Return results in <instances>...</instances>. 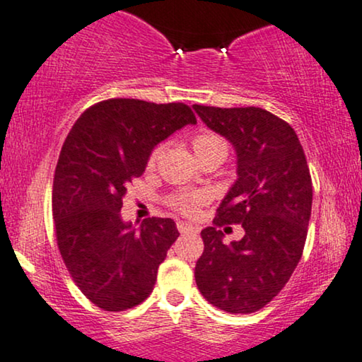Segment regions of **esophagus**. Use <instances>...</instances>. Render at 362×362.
<instances>
[{
  "label": "esophagus",
  "instance_id": "1",
  "mask_svg": "<svg viewBox=\"0 0 362 362\" xmlns=\"http://www.w3.org/2000/svg\"><path fill=\"white\" fill-rule=\"evenodd\" d=\"M176 228L180 233H198V228H194L192 224L185 223V221H177Z\"/></svg>",
  "mask_w": 362,
  "mask_h": 362
}]
</instances>
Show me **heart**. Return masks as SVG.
I'll return each mask as SVG.
<instances>
[{
  "mask_svg": "<svg viewBox=\"0 0 362 362\" xmlns=\"http://www.w3.org/2000/svg\"><path fill=\"white\" fill-rule=\"evenodd\" d=\"M192 148H194V153H204L211 151V149H223V151H228L226 143H224L223 138H219L218 134L214 133H201L192 139ZM159 153H161V148L153 149L151 156H149V164L156 163L159 158ZM206 201L204 192H176L170 198V204L173 208L181 211V213H194V209L198 208L199 204H203Z\"/></svg>",
  "mask_w": 362,
  "mask_h": 362,
  "instance_id": "b5f03b06",
  "label": "heart"
}]
</instances>
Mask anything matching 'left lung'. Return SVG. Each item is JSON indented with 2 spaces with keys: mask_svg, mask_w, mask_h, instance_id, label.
<instances>
[{
  "mask_svg": "<svg viewBox=\"0 0 362 362\" xmlns=\"http://www.w3.org/2000/svg\"><path fill=\"white\" fill-rule=\"evenodd\" d=\"M192 107L238 156V180L213 226L201 231L204 251L194 267L196 284L221 311H259L303 256L313 204L306 156L296 131L273 112L255 106ZM224 223H241L243 239L224 245L218 229Z\"/></svg>",
  "mask_w": 362,
  "mask_h": 362,
  "instance_id": "obj_1",
  "label": "left lung"
}]
</instances>
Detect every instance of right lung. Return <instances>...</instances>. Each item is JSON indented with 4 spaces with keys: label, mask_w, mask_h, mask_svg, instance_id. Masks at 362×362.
<instances>
[{
    "label": "right lung",
    "mask_w": 362,
    "mask_h": 362,
    "mask_svg": "<svg viewBox=\"0 0 362 362\" xmlns=\"http://www.w3.org/2000/svg\"><path fill=\"white\" fill-rule=\"evenodd\" d=\"M186 124H196V116L182 103L112 98L88 107L61 148L53 181L56 241L74 283L105 311L143 303L180 236L170 218H148L134 229L121 208L154 146Z\"/></svg>",
    "instance_id": "right-lung-1"
}]
</instances>
